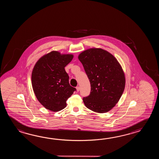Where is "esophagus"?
<instances>
[{
    "label": "esophagus",
    "instance_id": "obj_1",
    "mask_svg": "<svg viewBox=\"0 0 159 159\" xmlns=\"http://www.w3.org/2000/svg\"><path fill=\"white\" fill-rule=\"evenodd\" d=\"M76 89H77V91H79L80 90V88L79 86H77V87H76Z\"/></svg>",
    "mask_w": 159,
    "mask_h": 159
}]
</instances>
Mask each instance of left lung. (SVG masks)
<instances>
[{"instance_id":"left-lung-1","label":"left lung","mask_w":159,"mask_h":159,"mask_svg":"<svg viewBox=\"0 0 159 159\" xmlns=\"http://www.w3.org/2000/svg\"><path fill=\"white\" fill-rule=\"evenodd\" d=\"M90 82V95L83 98L87 108L105 113L118 103L125 87V77L118 61L108 52L91 48L78 56Z\"/></svg>"}]
</instances>
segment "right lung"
I'll use <instances>...</instances> for the list:
<instances>
[{
	"label": "right lung",
	"instance_id": "add662e5",
	"mask_svg": "<svg viewBox=\"0 0 159 159\" xmlns=\"http://www.w3.org/2000/svg\"><path fill=\"white\" fill-rule=\"evenodd\" d=\"M71 54L56 51L37 61L32 73V84L38 101L45 108L58 111L66 106V102L76 89L71 86L65 67L72 60Z\"/></svg>",
	"mask_w": 159,
	"mask_h": 159
}]
</instances>
